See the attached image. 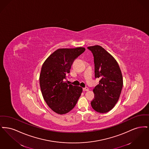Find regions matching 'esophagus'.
I'll use <instances>...</instances> for the list:
<instances>
[{
	"label": "esophagus",
	"mask_w": 149,
	"mask_h": 149,
	"mask_svg": "<svg viewBox=\"0 0 149 149\" xmlns=\"http://www.w3.org/2000/svg\"><path fill=\"white\" fill-rule=\"evenodd\" d=\"M83 89V91H86V92L89 91V88H88V87H85V88H84Z\"/></svg>",
	"instance_id": "esophagus-1"
}]
</instances>
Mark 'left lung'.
<instances>
[{"instance_id": "obj_1", "label": "left lung", "mask_w": 149, "mask_h": 149, "mask_svg": "<svg viewBox=\"0 0 149 149\" xmlns=\"http://www.w3.org/2000/svg\"><path fill=\"white\" fill-rule=\"evenodd\" d=\"M94 57L95 77L99 84L93 89L94 99L91 106L96 112L103 113L111 111L118 102L123 87L120 66L110 54L98 45L87 47Z\"/></svg>"}]
</instances>
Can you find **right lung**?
<instances>
[{
    "label": "right lung",
    "mask_w": 149,
    "mask_h": 149,
    "mask_svg": "<svg viewBox=\"0 0 149 149\" xmlns=\"http://www.w3.org/2000/svg\"><path fill=\"white\" fill-rule=\"evenodd\" d=\"M84 47L59 49L43 64L40 85L43 99L50 108L60 114L67 113L76 105L83 92L80 86L65 83L74 60L84 52Z\"/></svg>",
    "instance_id": "obj_1"
}]
</instances>
